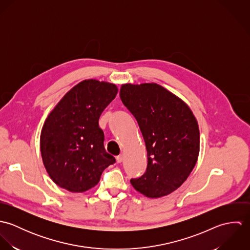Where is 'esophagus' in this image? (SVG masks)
Masks as SVG:
<instances>
[{
  "instance_id": "1",
  "label": "esophagus",
  "mask_w": 250,
  "mask_h": 250,
  "mask_svg": "<svg viewBox=\"0 0 250 250\" xmlns=\"http://www.w3.org/2000/svg\"><path fill=\"white\" fill-rule=\"evenodd\" d=\"M123 159H124V157H123V155H122V154H120V155H118V156L116 157V161H117V163H122V162H123Z\"/></svg>"
}]
</instances>
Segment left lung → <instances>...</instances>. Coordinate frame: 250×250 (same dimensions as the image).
<instances>
[{
    "label": "left lung",
    "instance_id": "left-lung-1",
    "mask_svg": "<svg viewBox=\"0 0 250 250\" xmlns=\"http://www.w3.org/2000/svg\"><path fill=\"white\" fill-rule=\"evenodd\" d=\"M124 106L135 116L147 150V168L132 186L150 198L177 189L192 171L199 154L198 123L188 106L155 83H125Z\"/></svg>",
    "mask_w": 250,
    "mask_h": 250
}]
</instances>
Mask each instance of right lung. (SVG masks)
<instances>
[{"instance_id":"obj_1","label":"right lung","mask_w":250,"mask_h":250,"mask_svg":"<svg viewBox=\"0 0 250 250\" xmlns=\"http://www.w3.org/2000/svg\"><path fill=\"white\" fill-rule=\"evenodd\" d=\"M117 91L113 83L84 80L71 88L46 118L40 151L49 176L59 187L71 192L88 190L115 163L105 150L99 118Z\"/></svg>"}]
</instances>
